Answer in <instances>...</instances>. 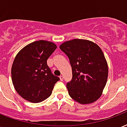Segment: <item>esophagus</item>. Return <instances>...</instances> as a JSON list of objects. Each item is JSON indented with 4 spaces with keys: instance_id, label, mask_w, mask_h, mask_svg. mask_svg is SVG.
<instances>
[{
    "instance_id": "1",
    "label": "esophagus",
    "mask_w": 127,
    "mask_h": 127,
    "mask_svg": "<svg viewBox=\"0 0 127 127\" xmlns=\"http://www.w3.org/2000/svg\"><path fill=\"white\" fill-rule=\"evenodd\" d=\"M63 79H64V76H63V75H61V76H60V80H61V81H63Z\"/></svg>"
}]
</instances>
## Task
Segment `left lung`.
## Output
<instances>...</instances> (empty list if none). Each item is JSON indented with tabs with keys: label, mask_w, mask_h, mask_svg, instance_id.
<instances>
[{
	"label": "left lung",
	"mask_w": 127,
	"mask_h": 127,
	"mask_svg": "<svg viewBox=\"0 0 127 127\" xmlns=\"http://www.w3.org/2000/svg\"><path fill=\"white\" fill-rule=\"evenodd\" d=\"M59 47L72 67V80L66 84L70 97L81 104L96 101L108 78V64L102 50L95 42L83 39L66 41Z\"/></svg>",
	"instance_id": "left-lung-1"
}]
</instances>
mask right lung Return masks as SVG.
Returning <instances> with one entry per match:
<instances>
[{
  "mask_svg": "<svg viewBox=\"0 0 127 127\" xmlns=\"http://www.w3.org/2000/svg\"><path fill=\"white\" fill-rule=\"evenodd\" d=\"M57 45L46 40L29 44L16 55L11 69L12 84L25 100L36 103L51 96L55 83L60 79L47 65V59Z\"/></svg>",
  "mask_w": 127,
  "mask_h": 127,
  "instance_id": "1",
  "label": "right lung"
}]
</instances>
